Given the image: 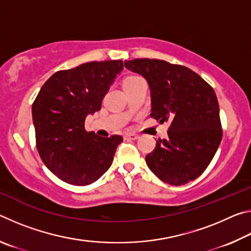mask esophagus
Returning <instances> with one entry per match:
<instances>
[{"label":"esophagus","instance_id":"34e87169","mask_svg":"<svg viewBox=\"0 0 251 251\" xmlns=\"http://www.w3.org/2000/svg\"><path fill=\"white\" fill-rule=\"evenodd\" d=\"M138 137L139 136L136 134H126L125 135V139H127V141H135V139H137Z\"/></svg>","mask_w":251,"mask_h":251}]
</instances>
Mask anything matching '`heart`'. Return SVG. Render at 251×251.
Returning <instances> with one entry per match:
<instances>
[{"mask_svg":"<svg viewBox=\"0 0 251 251\" xmlns=\"http://www.w3.org/2000/svg\"><path fill=\"white\" fill-rule=\"evenodd\" d=\"M142 79H143V78L139 77V76H128V77L125 78V80H124V83H123V85H124V86H127V85L133 84V83H135V82H138V80H142Z\"/></svg>","mask_w":251,"mask_h":251,"instance_id":"1","label":"heart"}]
</instances>
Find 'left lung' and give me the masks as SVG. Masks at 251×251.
Instances as JSON below:
<instances>
[{
	"label": "left lung",
	"mask_w": 251,
	"mask_h": 251,
	"mask_svg": "<svg viewBox=\"0 0 251 251\" xmlns=\"http://www.w3.org/2000/svg\"><path fill=\"white\" fill-rule=\"evenodd\" d=\"M125 67L147 80L151 117L171 123L168 138H159L146 156L147 166L169 185L195 180L210 164L223 138L214 88L188 67L163 59L135 58L125 61Z\"/></svg>",
	"instance_id": "left-lung-1"
}]
</instances>
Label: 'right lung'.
Wrapping results in <instances>:
<instances>
[{"label":"right lung","mask_w":251,"mask_h":251,"mask_svg":"<svg viewBox=\"0 0 251 251\" xmlns=\"http://www.w3.org/2000/svg\"><path fill=\"white\" fill-rule=\"evenodd\" d=\"M123 61L90 62L54 73L32 105L36 148L59 179L90 185L107 171L120 135L100 137L85 129V118L101 107L106 93L123 70Z\"/></svg>","instance_id":"right-lung-1"}]
</instances>
